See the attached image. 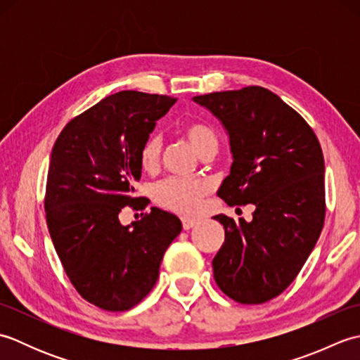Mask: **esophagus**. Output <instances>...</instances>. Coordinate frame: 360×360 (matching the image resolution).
<instances>
[{"mask_svg":"<svg viewBox=\"0 0 360 360\" xmlns=\"http://www.w3.org/2000/svg\"><path fill=\"white\" fill-rule=\"evenodd\" d=\"M181 221H182V229H184V231H190V229L196 226V219H193V218L184 217V218H181Z\"/></svg>","mask_w":360,"mask_h":360,"instance_id":"obj_1","label":"esophagus"}]
</instances>
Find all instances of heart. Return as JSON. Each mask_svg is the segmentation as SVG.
Instances as JSON below:
<instances>
[{"label": "heart", "instance_id": "b5f03b06", "mask_svg": "<svg viewBox=\"0 0 360 360\" xmlns=\"http://www.w3.org/2000/svg\"><path fill=\"white\" fill-rule=\"evenodd\" d=\"M186 136L201 156L218 148V136L207 124H190L186 127ZM164 141L160 134L150 136L141 150V164L145 170H156L162 156ZM210 186L201 179L167 178L153 188V196L159 205L182 215H193L201 209L204 198L209 195Z\"/></svg>", "mask_w": 360, "mask_h": 360}]
</instances>
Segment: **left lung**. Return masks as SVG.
Wrapping results in <instances>:
<instances>
[{
    "mask_svg": "<svg viewBox=\"0 0 360 360\" xmlns=\"http://www.w3.org/2000/svg\"><path fill=\"white\" fill-rule=\"evenodd\" d=\"M229 134L233 162L218 196L254 204L252 221L213 217L226 238L212 262L217 285L243 304L280 295L314 249L325 223V160L300 114L262 86L193 97Z\"/></svg>",
    "mask_w": 360,
    "mask_h": 360,
    "instance_id": "1",
    "label": "left lung"
}]
</instances>
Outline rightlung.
<instances>
[{"mask_svg": "<svg viewBox=\"0 0 360 360\" xmlns=\"http://www.w3.org/2000/svg\"><path fill=\"white\" fill-rule=\"evenodd\" d=\"M176 98L120 91L82 112L51 153L44 210L53 248L77 292L117 312L155 286L167 248L182 231L179 218L151 207L122 226V209H145L134 196L141 150Z\"/></svg>", "mask_w": 360, "mask_h": 360, "instance_id": "add662e5", "label": "right lung"}]
</instances>
